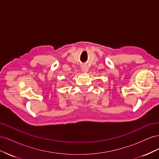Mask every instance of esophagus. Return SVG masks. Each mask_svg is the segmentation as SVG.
I'll use <instances>...</instances> for the list:
<instances>
[{"mask_svg":"<svg viewBox=\"0 0 159 159\" xmlns=\"http://www.w3.org/2000/svg\"><path fill=\"white\" fill-rule=\"evenodd\" d=\"M81 70L84 72H87L88 71V68L85 66H81Z\"/></svg>","mask_w":159,"mask_h":159,"instance_id":"esophagus-1","label":"esophagus"}]
</instances>
